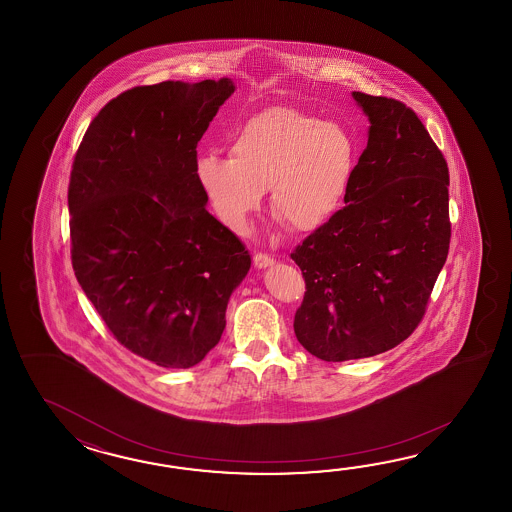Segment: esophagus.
Segmentation results:
<instances>
[{
  "instance_id": "esophagus-1",
  "label": "esophagus",
  "mask_w": 512,
  "mask_h": 512,
  "mask_svg": "<svg viewBox=\"0 0 512 512\" xmlns=\"http://www.w3.org/2000/svg\"><path fill=\"white\" fill-rule=\"evenodd\" d=\"M271 265H274V258H271L269 254H265V252L254 254V267L256 269H267Z\"/></svg>"
}]
</instances>
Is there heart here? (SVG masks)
Returning a JSON list of instances; mask_svg holds the SVG:
<instances>
[{"label": "heart", "instance_id": "b5f03b06", "mask_svg": "<svg viewBox=\"0 0 512 512\" xmlns=\"http://www.w3.org/2000/svg\"><path fill=\"white\" fill-rule=\"evenodd\" d=\"M230 159L201 155L196 181L223 227L243 234L265 188L294 232H315L344 207L357 170V141L340 122L300 109H263L229 146Z\"/></svg>", "mask_w": 512, "mask_h": 512}]
</instances>
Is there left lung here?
Masks as SVG:
<instances>
[{
  "mask_svg": "<svg viewBox=\"0 0 512 512\" xmlns=\"http://www.w3.org/2000/svg\"><path fill=\"white\" fill-rule=\"evenodd\" d=\"M351 97L370 128L346 207L291 254L307 289L294 335L327 362L410 337L450 245L448 166L423 122L399 100Z\"/></svg>",
  "mask_w": 512,
  "mask_h": 512,
  "instance_id": "left-lung-1",
  "label": "left lung"
}]
</instances>
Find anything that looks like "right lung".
Segmentation results:
<instances>
[{"instance_id":"1","label":"right lung","mask_w":512,"mask_h":512,"mask_svg":"<svg viewBox=\"0 0 512 512\" xmlns=\"http://www.w3.org/2000/svg\"><path fill=\"white\" fill-rule=\"evenodd\" d=\"M234 89L230 78L128 89L91 120L73 163L78 283L120 344L161 368L207 357L251 269L196 181L197 142Z\"/></svg>"}]
</instances>
